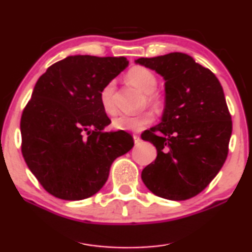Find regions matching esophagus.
I'll return each mask as SVG.
<instances>
[{"label":"esophagus","instance_id":"34e87169","mask_svg":"<svg viewBox=\"0 0 252 252\" xmlns=\"http://www.w3.org/2000/svg\"><path fill=\"white\" fill-rule=\"evenodd\" d=\"M133 140H134V144L138 145L140 143V137L139 136H133Z\"/></svg>","mask_w":252,"mask_h":252}]
</instances>
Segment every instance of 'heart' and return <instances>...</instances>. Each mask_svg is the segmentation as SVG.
<instances>
[{
  "label": "heart",
  "mask_w": 252,
  "mask_h": 252,
  "mask_svg": "<svg viewBox=\"0 0 252 252\" xmlns=\"http://www.w3.org/2000/svg\"><path fill=\"white\" fill-rule=\"evenodd\" d=\"M126 79L137 89L146 94V98L150 104L153 105L154 107H161L162 98L160 94L155 92L158 88V77L153 72L145 68V67H133L127 73ZM114 92L115 82L111 81L102 88L100 94H99L101 107L108 114H113L115 112ZM154 119L155 116L152 112H145L138 115H119L113 120V126L118 130L137 132V131L143 130L144 127L153 123Z\"/></svg>",
  "instance_id": "b5f03b06"
}]
</instances>
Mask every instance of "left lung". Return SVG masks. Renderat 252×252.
<instances>
[{"mask_svg":"<svg viewBox=\"0 0 252 252\" xmlns=\"http://www.w3.org/2000/svg\"><path fill=\"white\" fill-rule=\"evenodd\" d=\"M164 80L161 122L141 136L158 157L141 179L155 195L183 201L201 193L228 153L232 120L214 73L183 52L134 60Z\"/></svg>","mask_w":252,"mask_h":252,"instance_id":"left-lung-1","label":"left lung"}]
</instances>
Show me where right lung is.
Returning <instances> with one entry per match:
<instances>
[{
    "instance_id": "1",
    "label": "right lung",
    "mask_w": 252,
    "mask_h": 252,
    "mask_svg": "<svg viewBox=\"0 0 252 252\" xmlns=\"http://www.w3.org/2000/svg\"><path fill=\"white\" fill-rule=\"evenodd\" d=\"M127 65L126 57L69 56L37 80L21 115V152L51 195L67 201L94 195L115 158L132 148L126 131L105 132L111 120L99 99Z\"/></svg>"
}]
</instances>
